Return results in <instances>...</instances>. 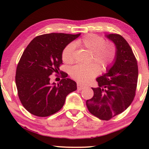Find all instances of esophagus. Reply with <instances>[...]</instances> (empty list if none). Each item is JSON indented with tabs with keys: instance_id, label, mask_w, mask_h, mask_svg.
Masks as SVG:
<instances>
[{
	"instance_id": "esophagus-1",
	"label": "esophagus",
	"mask_w": 149,
	"mask_h": 149,
	"mask_svg": "<svg viewBox=\"0 0 149 149\" xmlns=\"http://www.w3.org/2000/svg\"><path fill=\"white\" fill-rule=\"evenodd\" d=\"M77 87L78 90H82V89H84V88L86 87V86H85V85H82L81 84H79V83H77Z\"/></svg>"
}]
</instances>
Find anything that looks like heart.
<instances>
[{
    "instance_id": "heart-1",
    "label": "heart",
    "mask_w": 149,
    "mask_h": 149,
    "mask_svg": "<svg viewBox=\"0 0 149 149\" xmlns=\"http://www.w3.org/2000/svg\"><path fill=\"white\" fill-rule=\"evenodd\" d=\"M74 45L91 52V60H95L100 69L105 70L114 62L116 57V47L112 42H106L101 37L94 34L87 35L77 39L74 44H69L62 52V60L65 63L74 62ZM95 63L89 64H77L72 68V77L81 82H87L99 72V67Z\"/></svg>"
}]
</instances>
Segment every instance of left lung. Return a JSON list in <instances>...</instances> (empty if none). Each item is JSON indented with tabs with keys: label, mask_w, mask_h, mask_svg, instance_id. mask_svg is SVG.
<instances>
[{
	"label": "left lung",
	"mask_w": 149,
	"mask_h": 149,
	"mask_svg": "<svg viewBox=\"0 0 149 149\" xmlns=\"http://www.w3.org/2000/svg\"><path fill=\"white\" fill-rule=\"evenodd\" d=\"M114 44L116 57L107 72L97 77L99 87L86 101L89 112L100 120H108L123 112L135 97L138 79L137 62L130 46L118 34L105 35Z\"/></svg>",
	"instance_id": "1"
}]
</instances>
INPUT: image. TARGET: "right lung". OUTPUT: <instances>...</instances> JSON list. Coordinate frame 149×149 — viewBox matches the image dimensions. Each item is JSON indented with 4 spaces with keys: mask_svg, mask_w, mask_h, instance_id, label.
I'll list each match as a JSON object with an SVG mask.
<instances>
[{
    "mask_svg": "<svg viewBox=\"0 0 149 149\" xmlns=\"http://www.w3.org/2000/svg\"><path fill=\"white\" fill-rule=\"evenodd\" d=\"M65 33L45 34L36 37L27 45L17 64L16 84L24 107L39 117L57 112L65 98L77 89V84L61 71L64 79L50 84L49 75L60 71L64 48L80 36Z\"/></svg>",
    "mask_w": 149,
    "mask_h": 149,
    "instance_id": "add662e5",
    "label": "right lung"
}]
</instances>
